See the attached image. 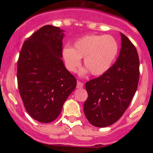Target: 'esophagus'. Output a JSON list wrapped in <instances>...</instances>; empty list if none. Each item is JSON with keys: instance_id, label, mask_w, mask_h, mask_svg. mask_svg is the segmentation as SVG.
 <instances>
[{"instance_id": "1", "label": "esophagus", "mask_w": 153, "mask_h": 153, "mask_svg": "<svg viewBox=\"0 0 153 153\" xmlns=\"http://www.w3.org/2000/svg\"><path fill=\"white\" fill-rule=\"evenodd\" d=\"M77 88H83V83L80 81H77V85H76Z\"/></svg>"}]
</instances>
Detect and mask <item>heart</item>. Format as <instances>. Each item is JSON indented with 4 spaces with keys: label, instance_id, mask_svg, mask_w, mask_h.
<instances>
[{
    "label": "heart",
    "instance_id": "heart-1",
    "mask_svg": "<svg viewBox=\"0 0 153 153\" xmlns=\"http://www.w3.org/2000/svg\"><path fill=\"white\" fill-rule=\"evenodd\" d=\"M118 44L109 35L91 34L76 40L72 47H64L62 56L65 66L70 72H76L80 66L81 58L86 69L82 74L90 71L92 75L101 76L111 67L118 53Z\"/></svg>",
    "mask_w": 153,
    "mask_h": 153
}]
</instances>
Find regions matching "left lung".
<instances>
[{
    "instance_id": "8db88e82",
    "label": "left lung",
    "mask_w": 153,
    "mask_h": 153,
    "mask_svg": "<svg viewBox=\"0 0 153 153\" xmlns=\"http://www.w3.org/2000/svg\"><path fill=\"white\" fill-rule=\"evenodd\" d=\"M117 61L100 77L86 82L88 98L83 110L94 126L106 127L115 123L129 106L137 90L140 60L136 47L123 33Z\"/></svg>"
}]
</instances>
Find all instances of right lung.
Returning <instances> with one entry per match:
<instances>
[{"label": "right lung", "mask_w": 153, "mask_h": 153, "mask_svg": "<svg viewBox=\"0 0 153 153\" xmlns=\"http://www.w3.org/2000/svg\"><path fill=\"white\" fill-rule=\"evenodd\" d=\"M63 32L52 25L40 28L24 42L17 61V84L24 107L43 123L57 118L76 86L61 59Z\"/></svg>", "instance_id": "add662e5"}]
</instances>
